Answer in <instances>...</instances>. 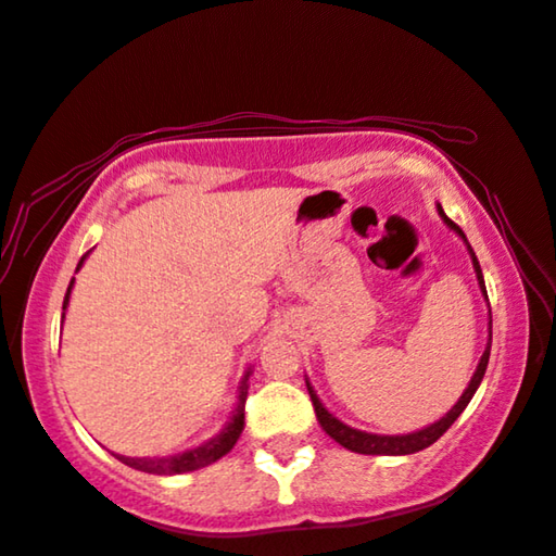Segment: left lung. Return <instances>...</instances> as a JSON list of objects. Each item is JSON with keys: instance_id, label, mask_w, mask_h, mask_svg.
Segmentation results:
<instances>
[{"instance_id": "left-lung-1", "label": "left lung", "mask_w": 556, "mask_h": 556, "mask_svg": "<svg viewBox=\"0 0 556 556\" xmlns=\"http://www.w3.org/2000/svg\"><path fill=\"white\" fill-rule=\"evenodd\" d=\"M439 215H441V220H444V223L448 225V228L458 235V238H464L466 248H468V252H470V260H473V269H476V277H478V287H481L483 296L488 299L481 265H478L476 252H473V248H470V244H468L464 230H460L454 220L446 218V213L441 211V205H439ZM491 343H493V318H488V345H485V351H483V355H481V363H478L473 378H470L468 388L464 390V394H460V400L444 414V417H441L439 421H434V425H429V427L419 429V431H412V434H397V437L370 434V431L353 429V427L343 425L341 419L333 417V414L324 407L321 400L316 397L312 382L306 380V390H308V397H312V402H314L318 425L324 427V431H326L328 437L336 439L338 444L345 446L348 451H355V454H368V456H407V454H417V451H421V448H427V446L434 444V441H437L441 434H444V431L460 417V412H464V409L468 407L470 397H473L476 390H478V384H481L483 375H485L488 357H491Z\"/></svg>"}]
</instances>
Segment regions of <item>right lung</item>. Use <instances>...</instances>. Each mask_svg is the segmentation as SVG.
Listing matches in <instances>:
<instances>
[{
    "mask_svg": "<svg viewBox=\"0 0 556 556\" xmlns=\"http://www.w3.org/2000/svg\"><path fill=\"white\" fill-rule=\"evenodd\" d=\"M88 255H83L78 262V269L83 267V262H86ZM71 289H73V281L68 291H65V299H63V312L65 306H68V296H71ZM248 370L244 372V378L240 382V394H238V404H235V412L228 425L223 427L220 434H215L213 439L205 441V444L195 446V448H188L184 454H174V456H162V458H129V456H119L115 454V458H119L122 464L129 466V468H137V470H144V473H154V476H174V473H188V470H199L203 466H211L215 460L223 458L228 451L238 444V439L244 429V402H248V378H250Z\"/></svg>",
    "mask_w": 556,
    "mask_h": 556,
    "instance_id": "add662e5",
    "label": "right lung"
}]
</instances>
